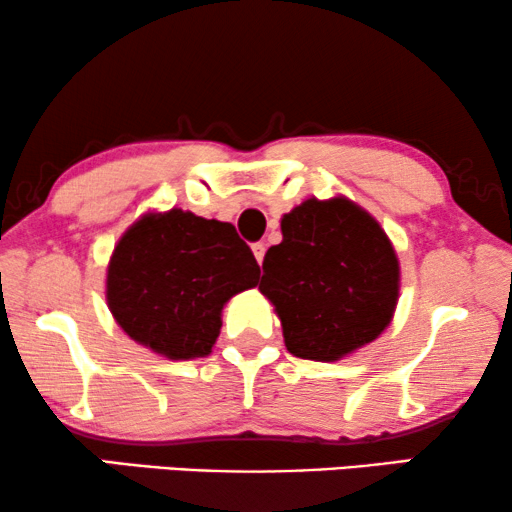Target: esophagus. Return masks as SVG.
<instances>
[{"mask_svg": "<svg viewBox=\"0 0 512 512\" xmlns=\"http://www.w3.org/2000/svg\"><path fill=\"white\" fill-rule=\"evenodd\" d=\"M251 251H254V256H256L258 265H261V263H263V258H265V244H263V242L251 244Z\"/></svg>", "mask_w": 512, "mask_h": 512, "instance_id": "esophagus-1", "label": "esophagus"}]
</instances>
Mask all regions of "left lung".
Returning <instances> with one entry per match:
<instances>
[{"label":"left lung","mask_w":512,"mask_h":512,"mask_svg":"<svg viewBox=\"0 0 512 512\" xmlns=\"http://www.w3.org/2000/svg\"><path fill=\"white\" fill-rule=\"evenodd\" d=\"M258 291L293 356L340 361L387 331L401 263L368 209L345 195L307 198L282 216V242L263 258Z\"/></svg>","instance_id":"1"}]
</instances>
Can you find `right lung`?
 I'll list each match as a JSON object with an SVG mask.
<instances>
[{
  "mask_svg": "<svg viewBox=\"0 0 512 512\" xmlns=\"http://www.w3.org/2000/svg\"><path fill=\"white\" fill-rule=\"evenodd\" d=\"M261 277L230 223L172 207L144 212L109 256L104 298L130 340L170 361L212 354L223 307Z\"/></svg>",
  "mask_w": 512,
  "mask_h": 512,
  "instance_id": "right-lung-1",
  "label": "right lung"
}]
</instances>
